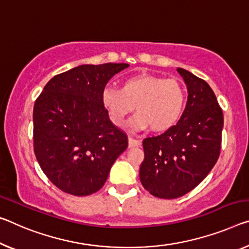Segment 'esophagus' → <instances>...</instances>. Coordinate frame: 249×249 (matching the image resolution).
I'll return each instance as SVG.
<instances>
[{
  "label": "esophagus",
  "instance_id": "34e87169",
  "mask_svg": "<svg viewBox=\"0 0 249 249\" xmlns=\"http://www.w3.org/2000/svg\"><path fill=\"white\" fill-rule=\"evenodd\" d=\"M141 144L142 143L139 140L132 139V137L128 139V147H137V146H141Z\"/></svg>",
  "mask_w": 249,
  "mask_h": 249
}]
</instances>
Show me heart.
Segmentation results:
<instances>
[{
    "label": "heart",
    "instance_id": "obj_1",
    "mask_svg": "<svg viewBox=\"0 0 249 249\" xmlns=\"http://www.w3.org/2000/svg\"><path fill=\"white\" fill-rule=\"evenodd\" d=\"M101 102L110 122L122 126L135 106L132 124L154 132H164L177 124L186 103L181 83L152 74H137L122 82L120 89L105 88Z\"/></svg>",
    "mask_w": 249,
    "mask_h": 249
}]
</instances>
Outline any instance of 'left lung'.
Instances as JSON below:
<instances>
[{"mask_svg": "<svg viewBox=\"0 0 249 249\" xmlns=\"http://www.w3.org/2000/svg\"><path fill=\"white\" fill-rule=\"evenodd\" d=\"M187 88V103L175 126L143 141L140 167L143 187L153 196L178 198L194 189L214 167L222 144L224 116L211 86L177 69Z\"/></svg>", "mask_w": 249, "mask_h": 249, "instance_id": "obj_1", "label": "left lung"}]
</instances>
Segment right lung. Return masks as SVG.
I'll use <instances>...</instances> for the list:
<instances>
[{"label": "right lung", "mask_w": 249, "mask_h": 249, "mask_svg": "<svg viewBox=\"0 0 249 249\" xmlns=\"http://www.w3.org/2000/svg\"><path fill=\"white\" fill-rule=\"evenodd\" d=\"M128 66L80 65L51 78L35 101V156L61 191L74 196L100 191L114 161L127 148V136L109 121L101 94Z\"/></svg>", "instance_id": "right-lung-1"}]
</instances>
